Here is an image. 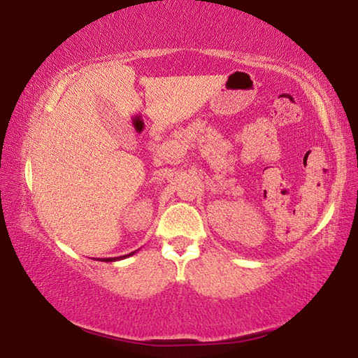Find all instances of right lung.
Masks as SVG:
<instances>
[{
  "mask_svg": "<svg viewBox=\"0 0 358 358\" xmlns=\"http://www.w3.org/2000/svg\"><path fill=\"white\" fill-rule=\"evenodd\" d=\"M135 252H131V254H127V255H121V257H113V258H104V260H100V262H117V260H123V258H127V257H131V255H134Z\"/></svg>",
  "mask_w": 358,
  "mask_h": 358,
  "instance_id": "add662e5",
  "label": "right lung"
}]
</instances>
